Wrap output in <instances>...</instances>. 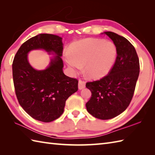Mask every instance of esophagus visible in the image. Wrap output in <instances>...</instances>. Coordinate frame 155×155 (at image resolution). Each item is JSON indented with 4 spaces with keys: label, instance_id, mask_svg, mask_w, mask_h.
<instances>
[{
    "label": "esophagus",
    "instance_id": "obj_1",
    "mask_svg": "<svg viewBox=\"0 0 155 155\" xmlns=\"http://www.w3.org/2000/svg\"><path fill=\"white\" fill-rule=\"evenodd\" d=\"M85 84H86V83L84 81L79 80V81H78V88L80 90L83 89L84 88H85Z\"/></svg>",
    "mask_w": 155,
    "mask_h": 155
}]
</instances>
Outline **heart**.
I'll list each match as a JSON object with an SVG mask.
<instances>
[{
	"mask_svg": "<svg viewBox=\"0 0 155 155\" xmlns=\"http://www.w3.org/2000/svg\"><path fill=\"white\" fill-rule=\"evenodd\" d=\"M117 58V48L110 41L87 38L75 42L71 47V54L65 59L73 71H84L94 79L103 78L110 72Z\"/></svg>",
	"mask_w": 155,
	"mask_h": 155,
	"instance_id": "1",
	"label": "heart"
}]
</instances>
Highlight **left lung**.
I'll return each mask as SVG.
<instances>
[{
  "label": "left lung",
  "mask_w": 155,
  "mask_h": 155,
  "mask_svg": "<svg viewBox=\"0 0 155 155\" xmlns=\"http://www.w3.org/2000/svg\"><path fill=\"white\" fill-rule=\"evenodd\" d=\"M104 34L113 41L117 57L107 76L87 83L92 95L86 107L95 118L108 120L121 114L129 105L139 75L140 64L135 48L127 38L113 32Z\"/></svg>",
  "instance_id": "1"
}]
</instances>
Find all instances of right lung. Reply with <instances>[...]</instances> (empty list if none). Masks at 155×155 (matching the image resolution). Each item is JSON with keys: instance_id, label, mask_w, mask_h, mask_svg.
<instances>
[{"instance_id": "obj_1", "label": "right lung", "mask_w": 155, "mask_h": 155, "mask_svg": "<svg viewBox=\"0 0 155 155\" xmlns=\"http://www.w3.org/2000/svg\"><path fill=\"white\" fill-rule=\"evenodd\" d=\"M37 49L56 54L45 70H36L28 62V53ZM62 50L61 37L40 34L25 42L13 60V83L18 103L31 117L44 123L60 117L66 101L78 91V80L62 71Z\"/></svg>"}]
</instances>
